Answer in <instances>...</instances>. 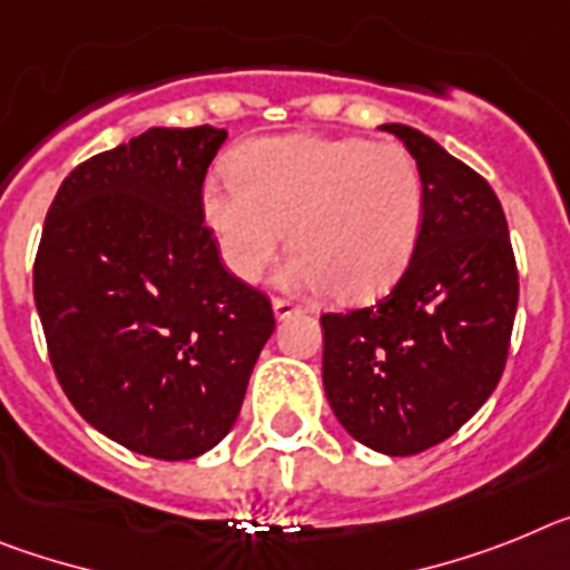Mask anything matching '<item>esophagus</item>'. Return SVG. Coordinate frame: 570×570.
Here are the masks:
<instances>
[{"label": "esophagus", "mask_w": 570, "mask_h": 570, "mask_svg": "<svg viewBox=\"0 0 570 570\" xmlns=\"http://www.w3.org/2000/svg\"><path fill=\"white\" fill-rule=\"evenodd\" d=\"M272 313H275V318H278V321H284V318H289V315L298 313V306L292 304V301L275 298V301H272Z\"/></svg>", "instance_id": "obj_1"}]
</instances>
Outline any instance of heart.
I'll return each mask as SVG.
<instances>
[{
	"label": "heart",
	"instance_id": "b5f03b06",
	"mask_svg": "<svg viewBox=\"0 0 570 570\" xmlns=\"http://www.w3.org/2000/svg\"><path fill=\"white\" fill-rule=\"evenodd\" d=\"M235 180L203 183L200 215L226 269L255 284L289 240V289L373 301L402 278L424 226V180L399 142L289 135L244 146Z\"/></svg>",
	"mask_w": 570,
	"mask_h": 570
}]
</instances>
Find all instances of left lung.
<instances>
[{"instance_id": "1", "label": "left lung", "mask_w": 570, "mask_h": 570, "mask_svg": "<svg viewBox=\"0 0 570 570\" xmlns=\"http://www.w3.org/2000/svg\"><path fill=\"white\" fill-rule=\"evenodd\" d=\"M424 180V226L399 284L375 306L321 315L326 402L341 428L384 456L456 433L502 379L519 278L502 203L488 180L402 122Z\"/></svg>"}]
</instances>
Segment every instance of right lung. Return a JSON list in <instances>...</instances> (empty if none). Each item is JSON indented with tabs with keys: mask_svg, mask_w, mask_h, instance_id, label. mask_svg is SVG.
I'll list each match as a JSON object with an SVG mask.
<instances>
[{
	"mask_svg": "<svg viewBox=\"0 0 570 570\" xmlns=\"http://www.w3.org/2000/svg\"><path fill=\"white\" fill-rule=\"evenodd\" d=\"M224 128H148L62 180L33 264L53 373L77 413L140 456L180 462L232 430L275 330L203 226Z\"/></svg>",
	"mask_w": 570,
	"mask_h": 570,
	"instance_id": "obj_1",
	"label": "right lung"
}]
</instances>
